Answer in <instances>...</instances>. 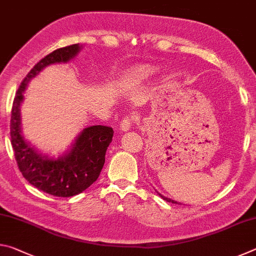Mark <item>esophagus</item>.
I'll return each instance as SVG.
<instances>
[{"instance_id": "1", "label": "esophagus", "mask_w": 256, "mask_h": 256, "mask_svg": "<svg viewBox=\"0 0 256 256\" xmlns=\"http://www.w3.org/2000/svg\"><path fill=\"white\" fill-rule=\"evenodd\" d=\"M136 122V116H124V118H122V120L120 122V130L122 131H128L130 128H131V125Z\"/></svg>"}]
</instances>
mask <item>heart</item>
Masks as SVG:
<instances>
[{"mask_svg": "<svg viewBox=\"0 0 256 256\" xmlns=\"http://www.w3.org/2000/svg\"><path fill=\"white\" fill-rule=\"evenodd\" d=\"M149 71L146 68H138V70L134 71L131 76V79H138V78H144L146 76H148Z\"/></svg>", "mask_w": 256, "mask_h": 256, "instance_id": "heart-1", "label": "heart"}]
</instances>
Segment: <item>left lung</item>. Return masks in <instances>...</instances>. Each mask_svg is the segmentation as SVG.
Returning <instances> with one entry per match:
<instances>
[{"instance_id": "left-lung-1", "label": "left lung", "mask_w": 256, "mask_h": 256, "mask_svg": "<svg viewBox=\"0 0 256 256\" xmlns=\"http://www.w3.org/2000/svg\"><path fill=\"white\" fill-rule=\"evenodd\" d=\"M162 196L164 200H166V201H168V202H172V203H177V202H175V201H172V200H170V198H164V196Z\"/></svg>"}]
</instances>
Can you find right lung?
Returning a JSON list of instances; mask_svg holds the SVG:
<instances>
[{
  "label": "right lung",
  "mask_w": 256,
  "mask_h": 256,
  "mask_svg": "<svg viewBox=\"0 0 256 256\" xmlns=\"http://www.w3.org/2000/svg\"><path fill=\"white\" fill-rule=\"evenodd\" d=\"M79 50V45L73 44L55 50L42 58L21 82L11 112V144L21 174L34 188L60 198L76 196L97 180L114 131L104 125L86 128L78 136L66 157L50 159L38 154L24 140L20 130V104L24 99V90L32 78L50 64L68 62Z\"/></svg>",
  "instance_id": "obj_1"
}]
</instances>
